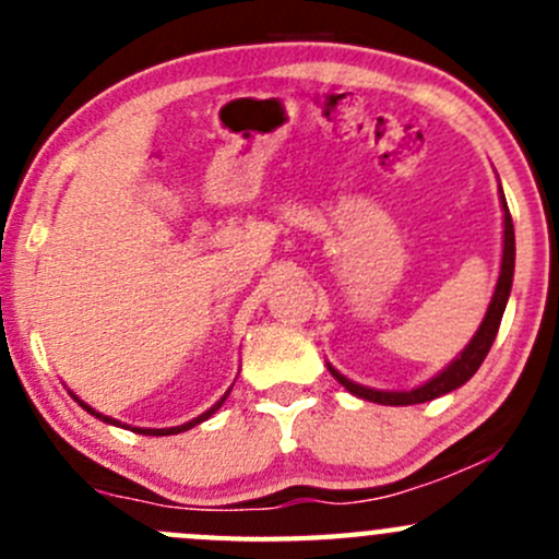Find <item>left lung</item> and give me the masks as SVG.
Instances as JSON below:
<instances>
[{"instance_id": "obj_1", "label": "left lung", "mask_w": 559, "mask_h": 559, "mask_svg": "<svg viewBox=\"0 0 559 559\" xmlns=\"http://www.w3.org/2000/svg\"><path fill=\"white\" fill-rule=\"evenodd\" d=\"M500 197H503V191H500ZM503 227H506L503 229V264H500V278H498V286H495L492 302H489L487 316H484L481 326H478V332L473 335V341L467 343L465 352H462L460 357H456L454 362L443 370V373H438L436 379L427 381L425 386L411 389V392H379V389L354 384V381H348L346 376L337 373L335 368H330V373L335 376V379L341 381V384L346 386L352 394H357V397H362V400H373V403H381V405L427 403V400H436V397H441V394L452 392V389L465 384V381L471 379L478 368H481L484 357H487L489 348H492L495 335H498L500 319H503L506 302H509V295H511V281H514V251H516L514 248V222H511L506 197H503Z\"/></svg>"}]
</instances>
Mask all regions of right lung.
Listing matches in <instances>:
<instances>
[{
    "label": "right lung",
    "mask_w": 559,
    "mask_h": 559,
    "mask_svg": "<svg viewBox=\"0 0 559 559\" xmlns=\"http://www.w3.org/2000/svg\"><path fill=\"white\" fill-rule=\"evenodd\" d=\"M227 394H229V392H227ZM227 394H224V397H222V400H218V403H216V405H213V408H211V411H205V414H202V416H197V419L186 421V425H180V427H167V430H143V427H134V432H143V436H175V432H183V430H189V427L200 425V421H205V419H207V416H213V414H216V411H218V408H222V403H224V400H227ZM75 400H78V397H75ZM78 403H81V400H78ZM81 405H83V408H86V411H88V414L99 416V419H103V421H107V425H118V421H116V419H110V416H103V414H97V411H92V408H88V405H86V403H81Z\"/></svg>",
    "instance_id": "right-lung-1"
}]
</instances>
